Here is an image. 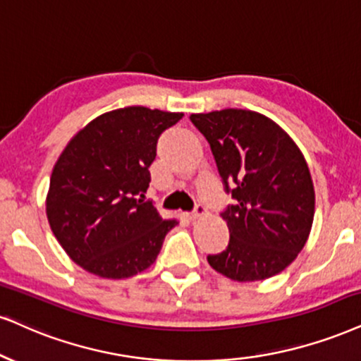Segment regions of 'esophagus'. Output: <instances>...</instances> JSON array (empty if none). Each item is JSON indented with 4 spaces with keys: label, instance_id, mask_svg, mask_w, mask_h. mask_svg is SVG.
<instances>
[{
    "label": "esophagus",
    "instance_id": "esophagus-1",
    "mask_svg": "<svg viewBox=\"0 0 361 361\" xmlns=\"http://www.w3.org/2000/svg\"><path fill=\"white\" fill-rule=\"evenodd\" d=\"M206 214V207L202 206V204H197V206H195V209L192 212H189V219H197V217H201V216H204Z\"/></svg>",
    "mask_w": 361,
    "mask_h": 361
}]
</instances>
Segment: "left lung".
Listing matches in <instances>:
<instances>
[{
	"label": "left lung",
	"mask_w": 361,
	"mask_h": 361,
	"mask_svg": "<svg viewBox=\"0 0 361 361\" xmlns=\"http://www.w3.org/2000/svg\"><path fill=\"white\" fill-rule=\"evenodd\" d=\"M233 204L222 212L229 244L209 255L212 269L239 283L281 273L305 247L314 189L305 155L278 123L257 112L224 109L192 114Z\"/></svg>",
	"instance_id": "left-lung-1"
}]
</instances>
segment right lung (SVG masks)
Instances as JSON below:
<instances>
[{"mask_svg":"<svg viewBox=\"0 0 361 361\" xmlns=\"http://www.w3.org/2000/svg\"><path fill=\"white\" fill-rule=\"evenodd\" d=\"M184 114L126 106L93 118L58 157L47 217L70 259L88 273L123 279L152 266L177 224L145 201L157 140Z\"/></svg>","mask_w":361,"mask_h":361,"instance_id":"obj_1","label":"right lung"}]
</instances>
